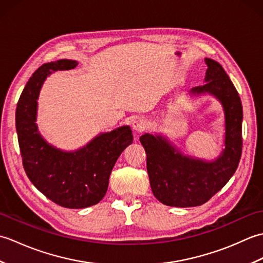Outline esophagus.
Masks as SVG:
<instances>
[{"instance_id":"1","label":"esophagus","mask_w":263,"mask_h":263,"mask_svg":"<svg viewBox=\"0 0 263 263\" xmlns=\"http://www.w3.org/2000/svg\"><path fill=\"white\" fill-rule=\"evenodd\" d=\"M132 127L133 130L137 132H142L144 128L147 127V122L141 119V117H136V119L132 121Z\"/></svg>"}]
</instances>
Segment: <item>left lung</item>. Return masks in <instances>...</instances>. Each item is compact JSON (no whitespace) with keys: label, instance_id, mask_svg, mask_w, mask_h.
Returning a JSON list of instances; mask_svg holds the SVG:
<instances>
[{"label":"left lung","instance_id":"left-lung-1","mask_svg":"<svg viewBox=\"0 0 263 263\" xmlns=\"http://www.w3.org/2000/svg\"><path fill=\"white\" fill-rule=\"evenodd\" d=\"M208 66L203 86L191 93L208 92L221 103L225 114V149L214 161L183 155L161 136L146 133L140 142L147 154V171L153 193L171 206H197L205 203L224 187L235 173L242 155L241 98L222 66L204 59Z\"/></svg>","mask_w":263,"mask_h":263}]
</instances>
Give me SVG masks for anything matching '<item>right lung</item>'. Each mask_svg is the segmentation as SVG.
<instances>
[{
	"label": "right lung",
	"mask_w": 263,
	"mask_h": 263,
	"mask_svg": "<svg viewBox=\"0 0 263 263\" xmlns=\"http://www.w3.org/2000/svg\"><path fill=\"white\" fill-rule=\"evenodd\" d=\"M73 60L43 64L22 90L15 110V127L28 178L46 198L70 209L97 204L108 187L111 170L123 150L133 141L128 125L100 133L76 152L51 146L38 131L37 99L44 81L52 72L71 70Z\"/></svg>",
	"instance_id": "add662e5"
}]
</instances>
